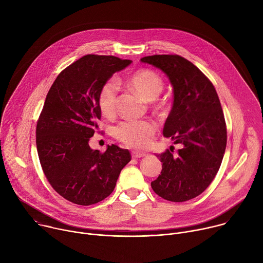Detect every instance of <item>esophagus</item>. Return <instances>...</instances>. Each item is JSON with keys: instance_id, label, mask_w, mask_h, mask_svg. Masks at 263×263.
<instances>
[{"instance_id": "obj_1", "label": "esophagus", "mask_w": 263, "mask_h": 263, "mask_svg": "<svg viewBox=\"0 0 263 263\" xmlns=\"http://www.w3.org/2000/svg\"><path fill=\"white\" fill-rule=\"evenodd\" d=\"M131 156H132L133 159H137V158H141V157L145 156V154L142 153V152H132Z\"/></svg>"}]
</instances>
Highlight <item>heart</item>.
Listing matches in <instances>:
<instances>
[{
  "instance_id": "1",
  "label": "heart",
  "mask_w": 263,
  "mask_h": 263,
  "mask_svg": "<svg viewBox=\"0 0 263 263\" xmlns=\"http://www.w3.org/2000/svg\"><path fill=\"white\" fill-rule=\"evenodd\" d=\"M127 84L144 100L155 101L164 88L160 74L152 69H140L129 77ZM118 99V83L110 79L103 84L98 96V105L102 114L110 117L115 114ZM156 132V124L147 120H126L119 123L114 129V135L125 144L144 148L149 145Z\"/></svg>"
}]
</instances>
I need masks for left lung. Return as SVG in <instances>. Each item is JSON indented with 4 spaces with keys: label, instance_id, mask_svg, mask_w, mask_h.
Returning <instances> with one entry per match:
<instances>
[{
    "label": "left lung",
    "instance_id": "8db88e82",
    "mask_svg": "<svg viewBox=\"0 0 263 263\" xmlns=\"http://www.w3.org/2000/svg\"><path fill=\"white\" fill-rule=\"evenodd\" d=\"M140 60L160 68L173 85L174 103L163 135L181 145L177 155L170 149L156 155L162 171L151 186L164 200H192L210 185L226 149L227 129L218 96L205 74L179 55H153Z\"/></svg>",
    "mask_w": 263,
    "mask_h": 263
}]
</instances>
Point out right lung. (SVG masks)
<instances>
[{"label": "right lung", "mask_w": 263, "mask_h": 263, "mask_svg": "<svg viewBox=\"0 0 263 263\" xmlns=\"http://www.w3.org/2000/svg\"><path fill=\"white\" fill-rule=\"evenodd\" d=\"M132 61L86 55L64 68L51 86L36 126V146L43 171L65 200L83 206L114 192L128 149L112 144L104 153L89 146L98 130V96L112 74Z\"/></svg>", "instance_id": "add662e5"}]
</instances>
